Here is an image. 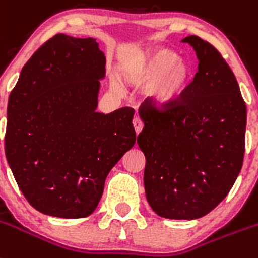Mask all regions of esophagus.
Masks as SVG:
<instances>
[{
    "label": "esophagus",
    "instance_id": "34e87169",
    "mask_svg": "<svg viewBox=\"0 0 258 258\" xmlns=\"http://www.w3.org/2000/svg\"><path fill=\"white\" fill-rule=\"evenodd\" d=\"M132 123H134V127H135L136 134H140L143 130V127H144V123H143V120L140 119L139 116H135V118H134V122Z\"/></svg>",
    "mask_w": 258,
    "mask_h": 258
}]
</instances>
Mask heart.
Here are the masks:
<instances>
[{
    "label": "heart",
    "instance_id": "1",
    "mask_svg": "<svg viewBox=\"0 0 258 258\" xmlns=\"http://www.w3.org/2000/svg\"><path fill=\"white\" fill-rule=\"evenodd\" d=\"M123 74L138 86L149 87L152 101L170 106L180 101L194 83L191 63L170 49H156L123 67Z\"/></svg>",
    "mask_w": 258,
    "mask_h": 258
}]
</instances>
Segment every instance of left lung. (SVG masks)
Here are the masks:
<instances>
[{
	"instance_id": "8db88e82",
	"label": "left lung",
	"mask_w": 258,
	"mask_h": 258,
	"mask_svg": "<svg viewBox=\"0 0 258 258\" xmlns=\"http://www.w3.org/2000/svg\"><path fill=\"white\" fill-rule=\"evenodd\" d=\"M196 51L199 70L176 104L139 109L144 128L138 136L145 156V196L152 209L169 219H196L227 196L245 149L247 106L236 78L209 42L182 40Z\"/></svg>"
}]
</instances>
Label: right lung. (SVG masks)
<instances>
[{
    "mask_svg": "<svg viewBox=\"0 0 258 258\" xmlns=\"http://www.w3.org/2000/svg\"><path fill=\"white\" fill-rule=\"evenodd\" d=\"M105 63L96 39L58 33L33 53L11 91L6 160L27 201L44 214H92L107 174L135 144L132 107L96 111Z\"/></svg>",
    "mask_w": 258,
    "mask_h": 258,
    "instance_id": "obj_1",
    "label": "right lung"
}]
</instances>
